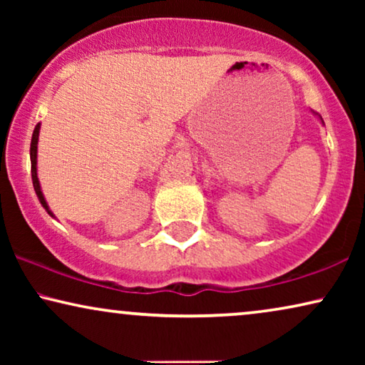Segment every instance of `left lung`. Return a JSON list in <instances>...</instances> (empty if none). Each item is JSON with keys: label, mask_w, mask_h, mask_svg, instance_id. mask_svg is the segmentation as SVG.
<instances>
[{"label": "left lung", "mask_w": 365, "mask_h": 365, "mask_svg": "<svg viewBox=\"0 0 365 365\" xmlns=\"http://www.w3.org/2000/svg\"><path fill=\"white\" fill-rule=\"evenodd\" d=\"M317 118H319V121H321V123L324 124V121H322V118H321V116H317Z\"/></svg>", "instance_id": "8db88e82"}]
</instances>
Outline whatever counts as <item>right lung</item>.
I'll list each match as a JSON object with an SVG mask.
<instances>
[{"label":"right lung","instance_id":"add662e5","mask_svg":"<svg viewBox=\"0 0 365 365\" xmlns=\"http://www.w3.org/2000/svg\"><path fill=\"white\" fill-rule=\"evenodd\" d=\"M39 129H41V124H38L36 128H34L33 131V138H31V148H29V158H31V178H33V186H34V191H36V196L39 199V202H41V206L46 209V212L49 216L56 219L54 216L51 209H49L46 199H44V194L41 191V184H39V179H38V139H39Z\"/></svg>","mask_w":365,"mask_h":365}]
</instances>
